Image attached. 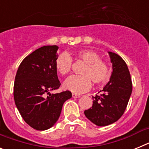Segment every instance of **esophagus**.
Wrapping results in <instances>:
<instances>
[{"instance_id":"esophagus-1","label":"esophagus","mask_w":149,"mask_h":149,"mask_svg":"<svg viewBox=\"0 0 149 149\" xmlns=\"http://www.w3.org/2000/svg\"><path fill=\"white\" fill-rule=\"evenodd\" d=\"M72 98H80V95H77V94H75V93H73V94H72Z\"/></svg>"}]
</instances>
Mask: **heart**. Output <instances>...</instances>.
<instances>
[{
    "instance_id": "b5f03b06",
    "label": "heart",
    "mask_w": 149,
    "mask_h": 149,
    "mask_svg": "<svg viewBox=\"0 0 149 149\" xmlns=\"http://www.w3.org/2000/svg\"><path fill=\"white\" fill-rule=\"evenodd\" d=\"M77 56L86 63L82 71L84 75H72L67 78L63 84L65 89L80 94L90 89L92 81L96 84L106 81L109 74L108 67L104 62L100 60L98 54L92 50H82L77 52ZM72 65V58L65 52L59 54L55 61L56 70L63 76L70 72Z\"/></svg>"
}]
</instances>
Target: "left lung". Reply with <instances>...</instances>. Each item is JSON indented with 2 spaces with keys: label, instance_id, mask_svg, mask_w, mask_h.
Returning a JSON list of instances; mask_svg holds the SVG:
<instances>
[{
  "label": "left lung",
  "instance_id": "1",
  "mask_svg": "<svg viewBox=\"0 0 149 149\" xmlns=\"http://www.w3.org/2000/svg\"><path fill=\"white\" fill-rule=\"evenodd\" d=\"M113 72L100 95L93 96L92 107L84 111L89 120L98 126L114 123L123 115L132 93L131 74L126 63L113 52H108Z\"/></svg>",
  "mask_w": 149,
  "mask_h": 149
}]
</instances>
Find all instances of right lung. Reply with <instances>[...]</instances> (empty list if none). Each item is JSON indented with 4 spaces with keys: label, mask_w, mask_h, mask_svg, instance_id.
Masks as SVG:
<instances>
[{
    "label": "right lung",
    "mask_w": 149,
    "mask_h": 149,
    "mask_svg": "<svg viewBox=\"0 0 149 149\" xmlns=\"http://www.w3.org/2000/svg\"><path fill=\"white\" fill-rule=\"evenodd\" d=\"M58 48L47 45L34 51L24 59L15 75L13 95L17 109L26 123L38 131L54 125L64 102L72 98L68 90L50 93L60 86L55 68Z\"/></svg>",
    "instance_id": "add662e5"
}]
</instances>
